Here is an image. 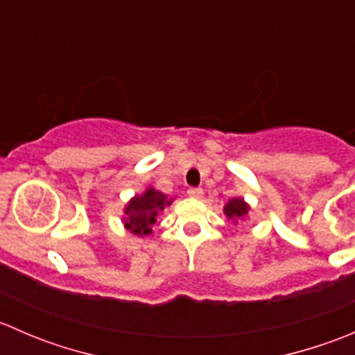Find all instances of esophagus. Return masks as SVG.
I'll list each match as a JSON object with an SVG mask.
<instances>
[{"mask_svg":"<svg viewBox=\"0 0 355 355\" xmlns=\"http://www.w3.org/2000/svg\"><path fill=\"white\" fill-rule=\"evenodd\" d=\"M187 194H189V198H192V199H200L202 198V189H189Z\"/></svg>","mask_w":355,"mask_h":355,"instance_id":"esophagus-1","label":"esophagus"}]
</instances>
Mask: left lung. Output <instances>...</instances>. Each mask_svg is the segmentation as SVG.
Listing matches in <instances>:
<instances>
[{
	"label": "left lung",
	"instance_id": "left-lung-1",
	"mask_svg": "<svg viewBox=\"0 0 355 355\" xmlns=\"http://www.w3.org/2000/svg\"><path fill=\"white\" fill-rule=\"evenodd\" d=\"M223 213L228 220H232L234 223L237 221L245 220L250 213L249 202H245L244 198H232L228 199V202L223 206Z\"/></svg>",
	"mask_w": 355,
	"mask_h": 355
}]
</instances>
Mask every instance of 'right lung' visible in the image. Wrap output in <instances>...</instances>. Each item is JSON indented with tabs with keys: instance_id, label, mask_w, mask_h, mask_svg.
Instances as JSON below:
<instances>
[{
	"instance_id": "obj_1",
	"label": "right lung",
	"mask_w": 355,
	"mask_h": 355,
	"mask_svg": "<svg viewBox=\"0 0 355 355\" xmlns=\"http://www.w3.org/2000/svg\"><path fill=\"white\" fill-rule=\"evenodd\" d=\"M175 198H168L161 191L149 185L142 194H135L123 206L121 223L125 230L137 237H148L153 234V225L161 216L168 206H171Z\"/></svg>"
}]
</instances>
